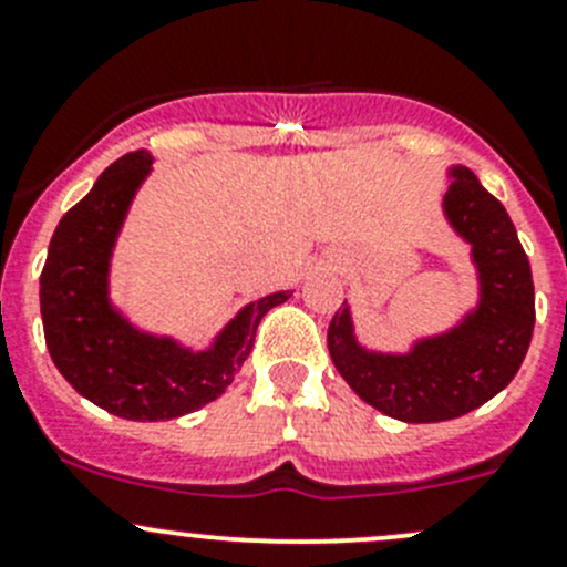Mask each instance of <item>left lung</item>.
I'll list each match as a JSON object with an SVG mask.
<instances>
[{"label":"left lung","instance_id":"8db88e82","mask_svg":"<svg viewBox=\"0 0 567 567\" xmlns=\"http://www.w3.org/2000/svg\"><path fill=\"white\" fill-rule=\"evenodd\" d=\"M444 210L477 262L480 307L472 316L403 357L364 351L346 301L329 323L331 362L348 386L403 422L455 420L488 403L518 373L535 329L532 268L505 205L472 169L455 167Z\"/></svg>","mask_w":567,"mask_h":567}]
</instances>
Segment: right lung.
Listing matches in <instances>:
<instances>
[{
	"instance_id": "add662e5",
	"label": "right lung",
	"mask_w": 567,
	"mask_h": 567,
	"mask_svg": "<svg viewBox=\"0 0 567 567\" xmlns=\"http://www.w3.org/2000/svg\"><path fill=\"white\" fill-rule=\"evenodd\" d=\"M147 173L151 153H125L62 216L40 274V312L51 359L73 390L109 414L156 422L219 398L247 362L260 318L290 293L282 290L244 307L203 353L125 323L106 299L109 255Z\"/></svg>"
}]
</instances>
